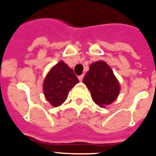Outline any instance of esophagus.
<instances>
[{
  "label": "esophagus",
  "instance_id": "34e87169",
  "mask_svg": "<svg viewBox=\"0 0 156 156\" xmlns=\"http://www.w3.org/2000/svg\"><path fill=\"white\" fill-rule=\"evenodd\" d=\"M83 77H84V75H83V74H82V75H80V76H78V80L80 81V82H82L83 79Z\"/></svg>",
  "mask_w": 156,
  "mask_h": 156
}]
</instances>
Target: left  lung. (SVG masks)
I'll return each mask as SVG.
<instances>
[{
	"mask_svg": "<svg viewBox=\"0 0 156 156\" xmlns=\"http://www.w3.org/2000/svg\"><path fill=\"white\" fill-rule=\"evenodd\" d=\"M83 82L90 91L93 101L101 108L114 102L121 90L113 71L104 61L91 64Z\"/></svg>",
	"mask_w": 156,
	"mask_h": 156,
	"instance_id": "obj_1",
	"label": "left lung"
}]
</instances>
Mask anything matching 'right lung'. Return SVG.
Masks as SVG:
<instances>
[{
  "label": "right lung",
  "mask_w": 156,
  "mask_h": 156,
  "mask_svg": "<svg viewBox=\"0 0 156 156\" xmlns=\"http://www.w3.org/2000/svg\"><path fill=\"white\" fill-rule=\"evenodd\" d=\"M79 83L73 69L63 61L52 66L45 77L43 90L46 100L53 107L63 104L68 97L69 92Z\"/></svg>",
  "instance_id": "right-lung-1"
}]
</instances>
